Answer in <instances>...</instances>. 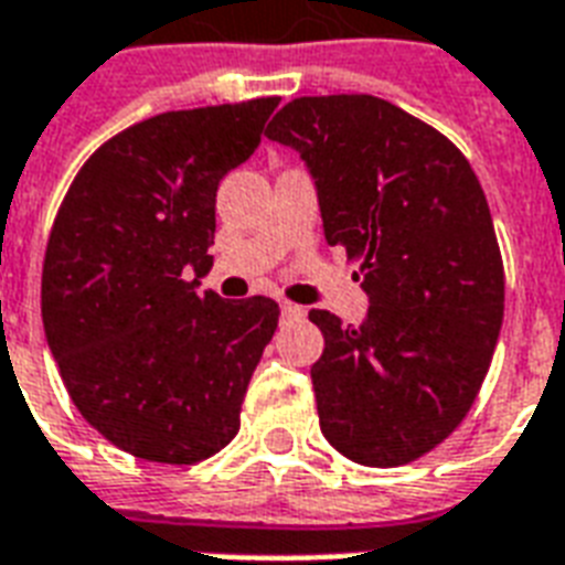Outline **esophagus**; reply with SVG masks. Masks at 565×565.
Listing matches in <instances>:
<instances>
[{
  "label": "esophagus",
  "mask_w": 565,
  "mask_h": 565,
  "mask_svg": "<svg viewBox=\"0 0 565 565\" xmlns=\"http://www.w3.org/2000/svg\"><path fill=\"white\" fill-rule=\"evenodd\" d=\"M281 317L287 319V322H292V319H305V308L292 305V301H281Z\"/></svg>",
  "instance_id": "1"
}]
</instances>
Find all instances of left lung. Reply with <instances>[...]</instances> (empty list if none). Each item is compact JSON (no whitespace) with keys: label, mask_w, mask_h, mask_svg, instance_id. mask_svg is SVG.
Listing matches in <instances>:
<instances>
[{"label":"left lung","mask_w":565,"mask_h":565,"mask_svg":"<svg viewBox=\"0 0 565 565\" xmlns=\"http://www.w3.org/2000/svg\"><path fill=\"white\" fill-rule=\"evenodd\" d=\"M317 179L328 246L370 296L363 326L310 310L319 428L343 457L393 469L466 419L504 319V260L481 181L446 135L370 93L301 96L266 128Z\"/></svg>","instance_id":"8db88e82"}]
</instances>
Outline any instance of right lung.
Returning a JSON list of instances; mask_svg holds the SVG:
<instances>
[{"label": "right lung", "mask_w": 565, "mask_h": 565, "mask_svg": "<svg viewBox=\"0 0 565 565\" xmlns=\"http://www.w3.org/2000/svg\"><path fill=\"white\" fill-rule=\"evenodd\" d=\"M278 96L167 110L84 161L52 222L40 310L84 419L128 455L193 466L239 430L278 305L199 292L216 190L246 161Z\"/></svg>", "instance_id": "obj_1"}]
</instances>
